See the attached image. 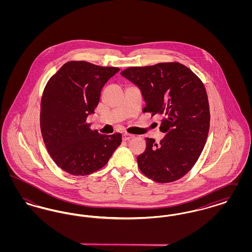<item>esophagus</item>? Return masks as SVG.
Returning a JSON list of instances; mask_svg holds the SVG:
<instances>
[{
    "mask_svg": "<svg viewBox=\"0 0 252 252\" xmlns=\"http://www.w3.org/2000/svg\"><path fill=\"white\" fill-rule=\"evenodd\" d=\"M134 138V135L132 134H128V133H124L123 134V140L124 141H129Z\"/></svg>",
    "mask_w": 252,
    "mask_h": 252,
    "instance_id": "obj_1",
    "label": "esophagus"
}]
</instances>
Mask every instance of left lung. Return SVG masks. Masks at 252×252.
<instances>
[{"mask_svg": "<svg viewBox=\"0 0 252 252\" xmlns=\"http://www.w3.org/2000/svg\"><path fill=\"white\" fill-rule=\"evenodd\" d=\"M141 91L144 112L160 114L159 144L146 138V148L137 157L147 178L159 183L180 180L200 156L209 133L210 109L201 80L179 62L130 67L121 72Z\"/></svg>", "mask_w": 252, "mask_h": 252, "instance_id": "left-lung-1", "label": "left lung"}]
</instances>
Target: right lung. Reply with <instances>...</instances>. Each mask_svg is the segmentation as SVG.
I'll list each match as a JSON object with an SVG mask.
<instances>
[{
    "label": "right lung",
    "instance_id": "1",
    "mask_svg": "<svg viewBox=\"0 0 252 252\" xmlns=\"http://www.w3.org/2000/svg\"><path fill=\"white\" fill-rule=\"evenodd\" d=\"M120 71L86 61L65 63L43 92L40 129L54 161L73 176L90 175L105 166L122 143L121 133L101 135L86 120L94 113L102 89Z\"/></svg>",
    "mask_w": 252,
    "mask_h": 252
}]
</instances>
